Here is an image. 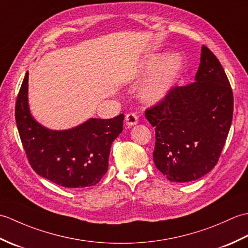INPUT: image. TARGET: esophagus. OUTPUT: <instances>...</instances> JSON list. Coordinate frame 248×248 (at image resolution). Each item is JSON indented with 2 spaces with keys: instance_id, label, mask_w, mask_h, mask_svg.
Instances as JSON below:
<instances>
[{
  "instance_id": "obj_1",
  "label": "esophagus",
  "mask_w": 248,
  "mask_h": 248,
  "mask_svg": "<svg viewBox=\"0 0 248 248\" xmlns=\"http://www.w3.org/2000/svg\"><path fill=\"white\" fill-rule=\"evenodd\" d=\"M125 123H127L128 125H134L139 123V118L136 116L135 113H128L125 115Z\"/></svg>"
}]
</instances>
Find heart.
<instances>
[{
	"mask_svg": "<svg viewBox=\"0 0 248 248\" xmlns=\"http://www.w3.org/2000/svg\"><path fill=\"white\" fill-rule=\"evenodd\" d=\"M160 57L151 56L147 60L143 67H141V73H146L155 67ZM182 65V59L179 54H170L163 60L159 66L156 67L155 71L151 78L146 83L143 89V97L146 100H155L161 98L166 91L170 88L173 78L178 75Z\"/></svg>",
	"mask_w": 248,
	"mask_h": 248,
	"instance_id": "1",
	"label": "heart"
}]
</instances>
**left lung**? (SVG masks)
<instances>
[{
    "label": "left lung",
    "mask_w": 248,
    "mask_h": 248,
    "mask_svg": "<svg viewBox=\"0 0 248 248\" xmlns=\"http://www.w3.org/2000/svg\"><path fill=\"white\" fill-rule=\"evenodd\" d=\"M195 80L170 88L145 110L155 129V164L172 182L196 180L213 170L232 121V88L217 57L205 46Z\"/></svg>",
    "instance_id": "8db88e82"
}]
</instances>
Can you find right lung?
Returning <instances> with one entry per match:
<instances>
[{"mask_svg": "<svg viewBox=\"0 0 248 248\" xmlns=\"http://www.w3.org/2000/svg\"><path fill=\"white\" fill-rule=\"evenodd\" d=\"M29 72L16 100V123L31 168L61 186L81 188L97 184L108 171L114 140L123 132L124 114L92 118L66 131L46 129L31 117L28 103Z\"/></svg>", "mask_w": 248, "mask_h": 248, "instance_id": "obj_1", "label": "right lung"}]
</instances>
